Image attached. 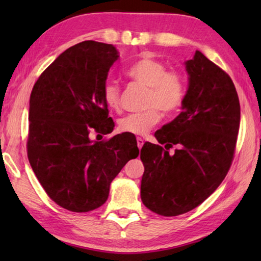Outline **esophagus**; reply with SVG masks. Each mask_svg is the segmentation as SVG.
Masks as SVG:
<instances>
[{"label":"esophagus","mask_w":261,"mask_h":261,"mask_svg":"<svg viewBox=\"0 0 261 261\" xmlns=\"http://www.w3.org/2000/svg\"><path fill=\"white\" fill-rule=\"evenodd\" d=\"M143 145H144V139L140 138V137H138V138H137V146H138L139 149H141Z\"/></svg>","instance_id":"34e87169"}]
</instances>
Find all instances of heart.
<instances>
[{
  "instance_id": "1",
  "label": "heart",
  "mask_w": 261,
  "mask_h": 261,
  "mask_svg": "<svg viewBox=\"0 0 261 261\" xmlns=\"http://www.w3.org/2000/svg\"><path fill=\"white\" fill-rule=\"evenodd\" d=\"M127 76L140 85L148 87L146 107L141 113L129 114L118 122V129L127 134L143 136L158 124L162 113L171 114L182 106L187 83L182 73L168 71V67L155 59L143 56L127 69ZM102 98L107 107L118 110L121 105V90L116 83L107 82L102 88Z\"/></svg>"
}]
</instances>
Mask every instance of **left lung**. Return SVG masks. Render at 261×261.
Returning a JSON list of instances; mask_svg holds the SVG:
<instances>
[{"label":"left lung","mask_w":261,"mask_h":261,"mask_svg":"<svg viewBox=\"0 0 261 261\" xmlns=\"http://www.w3.org/2000/svg\"><path fill=\"white\" fill-rule=\"evenodd\" d=\"M184 65L189 82L182 112L155 132L166 149L148 143L140 151L141 201L163 216L196 208L219 188L240 129L241 106L230 77L199 50ZM173 144L179 149L169 154Z\"/></svg>","instance_id":"obj_1"}]
</instances>
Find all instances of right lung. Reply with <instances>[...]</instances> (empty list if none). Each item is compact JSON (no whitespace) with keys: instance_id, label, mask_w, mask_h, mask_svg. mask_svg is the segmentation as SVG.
<instances>
[{"instance_id":"obj_1","label":"right lung","mask_w":261,"mask_h":261,"mask_svg":"<svg viewBox=\"0 0 261 261\" xmlns=\"http://www.w3.org/2000/svg\"><path fill=\"white\" fill-rule=\"evenodd\" d=\"M120 53L113 45L83 41L62 53L41 73L31 93L28 155L35 176L57 205L90 212L103 205L110 183L138 156L136 138L110 134L102 88Z\"/></svg>"}]
</instances>
